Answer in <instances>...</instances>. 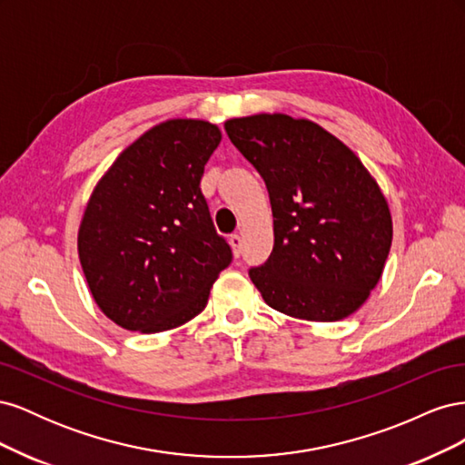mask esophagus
Instances as JSON below:
<instances>
[{"label": "esophagus", "instance_id": "34e87169", "mask_svg": "<svg viewBox=\"0 0 465 465\" xmlns=\"http://www.w3.org/2000/svg\"><path fill=\"white\" fill-rule=\"evenodd\" d=\"M229 242H231V246H232L234 256H236V258L241 256V254H242V236H241V234H231Z\"/></svg>", "mask_w": 465, "mask_h": 465}]
</instances>
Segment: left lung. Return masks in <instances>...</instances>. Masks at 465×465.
I'll return each mask as SVG.
<instances>
[{
	"mask_svg": "<svg viewBox=\"0 0 465 465\" xmlns=\"http://www.w3.org/2000/svg\"><path fill=\"white\" fill-rule=\"evenodd\" d=\"M224 132L270 192L273 250L248 272L263 301L312 322L353 314L391 246L390 209L374 178L311 120L256 114L227 120Z\"/></svg>",
	"mask_w": 465,
	"mask_h": 465,
	"instance_id": "1",
	"label": "left lung"
}]
</instances>
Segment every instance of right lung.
I'll return each instance as SVG.
<instances>
[{"mask_svg":"<svg viewBox=\"0 0 465 465\" xmlns=\"http://www.w3.org/2000/svg\"><path fill=\"white\" fill-rule=\"evenodd\" d=\"M219 142L209 122H163L96 184L77 248L94 302L118 326L142 333L182 326L203 311L232 262L200 188Z\"/></svg>","mask_w":465,"mask_h":465,"instance_id":"1","label":"right lung"}]
</instances>
